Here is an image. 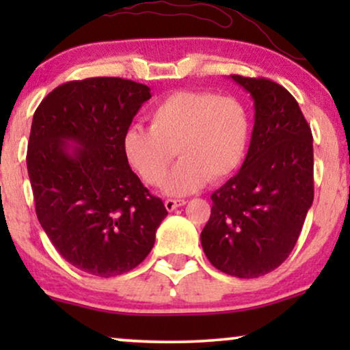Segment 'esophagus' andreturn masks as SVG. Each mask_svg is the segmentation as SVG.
I'll return each instance as SVG.
<instances>
[{
    "mask_svg": "<svg viewBox=\"0 0 350 350\" xmlns=\"http://www.w3.org/2000/svg\"><path fill=\"white\" fill-rule=\"evenodd\" d=\"M185 204H186L185 199H167L165 202H164L165 208L169 210V212H174L175 208H178V207H181V205H185Z\"/></svg>",
    "mask_w": 350,
    "mask_h": 350,
    "instance_id": "esophagus-1",
    "label": "esophagus"
}]
</instances>
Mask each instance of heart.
I'll return each instance as SVG.
<instances>
[{"mask_svg": "<svg viewBox=\"0 0 350 350\" xmlns=\"http://www.w3.org/2000/svg\"><path fill=\"white\" fill-rule=\"evenodd\" d=\"M250 138V116L241 100L208 90H176L150 113V129L129 127L122 152L133 172L159 186L175 154L182 157L164 181L170 196H185L207 181H223L241 167Z\"/></svg>", "mask_w": 350, "mask_h": 350, "instance_id": "obj_1", "label": "heart"}]
</instances>
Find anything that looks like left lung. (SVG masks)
I'll return each mask as SVG.
<instances>
[{"label": "left lung", "mask_w": 350, "mask_h": 350, "mask_svg": "<svg viewBox=\"0 0 350 350\" xmlns=\"http://www.w3.org/2000/svg\"><path fill=\"white\" fill-rule=\"evenodd\" d=\"M231 78L252 95L255 126L241 170L212 194L200 243L217 269L253 279L279 267L298 241L314 200L312 132L280 84Z\"/></svg>", "instance_id": "8db88e82"}]
</instances>
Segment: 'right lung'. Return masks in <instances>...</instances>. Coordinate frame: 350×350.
Segmentation results:
<instances>
[{"label":"right lung","mask_w":350,"mask_h":350,"mask_svg":"<svg viewBox=\"0 0 350 350\" xmlns=\"http://www.w3.org/2000/svg\"><path fill=\"white\" fill-rule=\"evenodd\" d=\"M150 88L121 78L70 81L33 114L27 169L36 217L55 250L88 274L132 271L167 217L122 152Z\"/></svg>","instance_id":"1"}]
</instances>
